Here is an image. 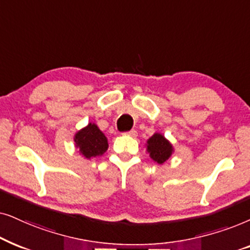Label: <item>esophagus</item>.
Listing matches in <instances>:
<instances>
[{"label": "esophagus", "mask_w": 250, "mask_h": 250, "mask_svg": "<svg viewBox=\"0 0 250 250\" xmlns=\"http://www.w3.org/2000/svg\"><path fill=\"white\" fill-rule=\"evenodd\" d=\"M125 135H128V136H131V137H136V136H137V131L135 130V129H132V130H130V131H128V132H125Z\"/></svg>", "instance_id": "esophagus-1"}]
</instances>
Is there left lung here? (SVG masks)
<instances>
[{
    "label": "left lung",
    "instance_id": "1",
    "mask_svg": "<svg viewBox=\"0 0 250 250\" xmlns=\"http://www.w3.org/2000/svg\"><path fill=\"white\" fill-rule=\"evenodd\" d=\"M146 151L149 153V156H151L153 161L158 162L159 165H162L170 158L172 152H174V147H172L171 143L164 135L155 132L152 137L147 139Z\"/></svg>",
    "mask_w": 250,
    "mask_h": 250
}]
</instances>
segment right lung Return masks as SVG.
I'll list each match as a JSON object with an SVG mask.
<instances>
[{"mask_svg":"<svg viewBox=\"0 0 250 250\" xmlns=\"http://www.w3.org/2000/svg\"><path fill=\"white\" fill-rule=\"evenodd\" d=\"M75 147L83 158L91 159L101 156L107 151V138L95 123H89L74 135Z\"/></svg>","mask_w":250,"mask_h":250,"instance_id":"right-lung-1","label":"right lung"}]
</instances>
